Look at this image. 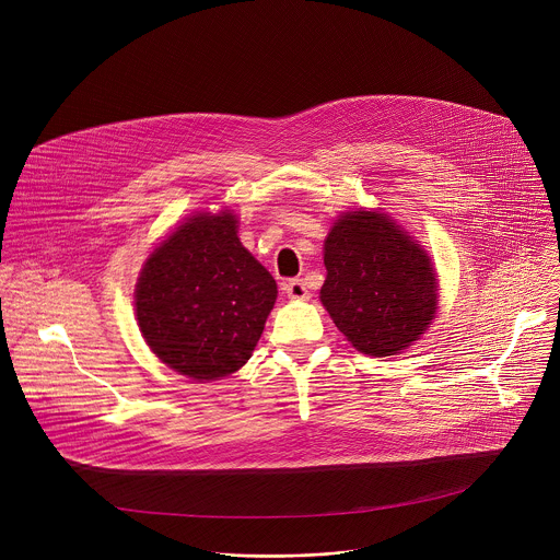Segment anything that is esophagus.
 Masks as SVG:
<instances>
[{"mask_svg": "<svg viewBox=\"0 0 560 560\" xmlns=\"http://www.w3.org/2000/svg\"><path fill=\"white\" fill-rule=\"evenodd\" d=\"M284 291H287V295H289L291 300H308V298H311V293H308L304 280H289V282L284 284Z\"/></svg>", "mask_w": 560, "mask_h": 560, "instance_id": "34e87169", "label": "esophagus"}]
</instances>
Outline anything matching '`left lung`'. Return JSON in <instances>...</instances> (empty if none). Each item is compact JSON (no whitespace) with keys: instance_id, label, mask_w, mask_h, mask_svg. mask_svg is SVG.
Wrapping results in <instances>:
<instances>
[{"instance_id":"obj_1","label":"left lung","mask_w":560,"mask_h":560,"mask_svg":"<svg viewBox=\"0 0 560 560\" xmlns=\"http://www.w3.org/2000/svg\"><path fill=\"white\" fill-rule=\"evenodd\" d=\"M323 262L320 304L360 353H400L435 317L431 258L386 213H342L323 243Z\"/></svg>"}]
</instances>
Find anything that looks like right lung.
Listing matches in <instances>:
<instances>
[{
  "instance_id": "right-lung-1",
  "label": "right lung",
  "mask_w": 560,
  "mask_h": 560,
  "mask_svg": "<svg viewBox=\"0 0 560 560\" xmlns=\"http://www.w3.org/2000/svg\"><path fill=\"white\" fill-rule=\"evenodd\" d=\"M237 218L198 213L161 241L136 289L138 325L163 364L196 382L249 360L278 287L241 245Z\"/></svg>"
}]
</instances>
